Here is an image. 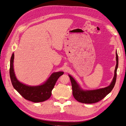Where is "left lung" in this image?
Returning <instances> with one entry per match:
<instances>
[{"instance_id":"obj_1","label":"left lung","mask_w":126,"mask_h":126,"mask_svg":"<svg viewBox=\"0 0 126 126\" xmlns=\"http://www.w3.org/2000/svg\"><path fill=\"white\" fill-rule=\"evenodd\" d=\"M116 66L115 75L112 81L109 86L104 88L93 90H83L79 87L78 83L71 76H69L71 82L72 94L76 100L83 104H94L101 100L111 92L115 86L117 78V70L118 66V57L116 51Z\"/></svg>"}]
</instances>
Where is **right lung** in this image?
Here are the masks:
<instances>
[{
	"label": "right lung",
	"instance_id": "add662e5",
	"mask_svg": "<svg viewBox=\"0 0 126 126\" xmlns=\"http://www.w3.org/2000/svg\"><path fill=\"white\" fill-rule=\"evenodd\" d=\"M14 54L11 57L9 74L11 83L14 88L25 99L33 102H43L51 97V91L54 88L57 80L63 72L60 71L53 73L44 84L38 86H29L19 81L15 76L13 63Z\"/></svg>",
	"mask_w": 126,
	"mask_h": 126
}]
</instances>
